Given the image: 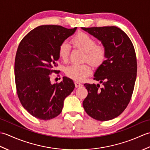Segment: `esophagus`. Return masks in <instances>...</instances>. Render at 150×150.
<instances>
[{
	"mask_svg": "<svg viewBox=\"0 0 150 150\" xmlns=\"http://www.w3.org/2000/svg\"><path fill=\"white\" fill-rule=\"evenodd\" d=\"M75 87L76 88H80V87H82V84H81L80 82H75Z\"/></svg>",
	"mask_w": 150,
	"mask_h": 150,
	"instance_id": "obj_1",
	"label": "esophagus"
}]
</instances>
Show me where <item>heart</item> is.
<instances>
[{
    "mask_svg": "<svg viewBox=\"0 0 150 150\" xmlns=\"http://www.w3.org/2000/svg\"><path fill=\"white\" fill-rule=\"evenodd\" d=\"M73 46L85 52L84 60L91 63L95 66L101 64L106 57V49L103 44H96L95 40L90 35L85 32H79L73 38ZM58 53L63 62H67L69 58V47L66 42L62 43L59 47ZM92 69L88 63L82 64H73L67 67L65 73L68 77L74 81H82L91 75Z\"/></svg>",
    "mask_w": 150,
    "mask_h": 150,
    "instance_id": "1",
    "label": "heart"
}]
</instances>
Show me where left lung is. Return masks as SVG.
<instances>
[{"label": "left lung", "mask_w": 150, "mask_h": 150, "mask_svg": "<svg viewBox=\"0 0 150 150\" xmlns=\"http://www.w3.org/2000/svg\"><path fill=\"white\" fill-rule=\"evenodd\" d=\"M101 41L106 60L95 71L100 84H84L88 93L82 104L88 115L106 121L122 113L132 98L137 71L135 51L128 36L116 26L82 28Z\"/></svg>", "instance_id": "left-lung-1"}]
</instances>
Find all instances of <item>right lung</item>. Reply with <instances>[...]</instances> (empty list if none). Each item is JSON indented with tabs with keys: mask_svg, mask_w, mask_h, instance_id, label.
Wrapping results in <instances>:
<instances>
[{
	"mask_svg": "<svg viewBox=\"0 0 150 150\" xmlns=\"http://www.w3.org/2000/svg\"><path fill=\"white\" fill-rule=\"evenodd\" d=\"M58 25H42L30 31L21 41L15 59V79L22 106L37 119L47 120L61 113L64 100L75 88L64 77L52 84V73H57L59 46L75 33Z\"/></svg>",
	"mask_w": 150,
	"mask_h": 150,
	"instance_id": "add662e5",
	"label": "right lung"
}]
</instances>
